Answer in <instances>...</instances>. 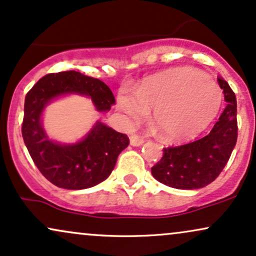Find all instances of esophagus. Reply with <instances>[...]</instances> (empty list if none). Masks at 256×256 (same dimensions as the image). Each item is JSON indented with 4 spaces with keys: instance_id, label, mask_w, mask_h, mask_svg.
Returning a JSON list of instances; mask_svg holds the SVG:
<instances>
[{
    "instance_id": "esophagus-1",
    "label": "esophagus",
    "mask_w": 256,
    "mask_h": 256,
    "mask_svg": "<svg viewBox=\"0 0 256 256\" xmlns=\"http://www.w3.org/2000/svg\"><path fill=\"white\" fill-rule=\"evenodd\" d=\"M129 140H130L132 146H141L145 142V139L141 136H138V135H132V136L129 138Z\"/></svg>"
}]
</instances>
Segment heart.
Listing matches in <instances>:
<instances>
[{"label":"heart","instance_id":"heart-1","mask_svg":"<svg viewBox=\"0 0 256 256\" xmlns=\"http://www.w3.org/2000/svg\"><path fill=\"white\" fill-rule=\"evenodd\" d=\"M223 104L217 81L195 68L177 67L147 78L136 93L122 90L120 109L132 124L153 110V124L164 140L193 138L211 123Z\"/></svg>","mask_w":256,"mask_h":256}]
</instances>
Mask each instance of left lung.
<instances>
[{
	"instance_id": "8db88e82",
	"label": "left lung",
	"mask_w": 256,
	"mask_h": 256,
	"mask_svg": "<svg viewBox=\"0 0 256 256\" xmlns=\"http://www.w3.org/2000/svg\"><path fill=\"white\" fill-rule=\"evenodd\" d=\"M226 102L220 117L206 136L180 146L165 147L163 157L151 172L157 181L177 189L206 187L219 176L237 141L236 96L229 84L218 76Z\"/></svg>"
}]
</instances>
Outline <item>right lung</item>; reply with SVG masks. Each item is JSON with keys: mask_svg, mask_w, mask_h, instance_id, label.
<instances>
[{"mask_svg": "<svg viewBox=\"0 0 256 256\" xmlns=\"http://www.w3.org/2000/svg\"><path fill=\"white\" fill-rule=\"evenodd\" d=\"M67 93L86 94L100 111L115 103L103 81L75 70L48 74L27 92L21 133L32 160L48 181L60 188L85 189L108 178L129 138L97 122L87 136L74 145H60L45 134L42 112L51 99Z\"/></svg>", "mask_w": 256, "mask_h": 256, "instance_id": "right-lung-1", "label": "right lung"}]
</instances>
